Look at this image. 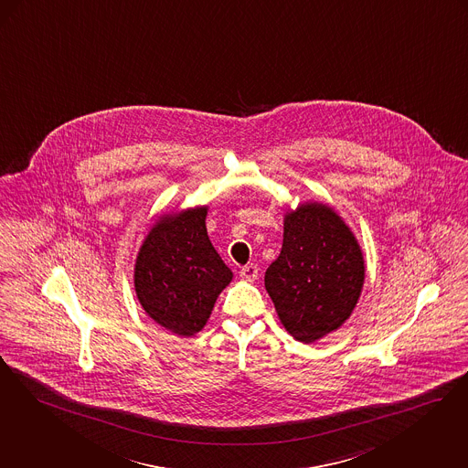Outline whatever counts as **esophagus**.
<instances>
[{"label":"esophagus","instance_id":"obj_1","mask_svg":"<svg viewBox=\"0 0 468 468\" xmlns=\"http://www.w3.org/2000/svg\"><path fill=\"white\" fill-rule=\"evenodd\" d=\"M240 277L245 282H254L258 279V264H247L240 270Z\"/></svg>","mask_w":468,"mask_h":468}]
</instances>
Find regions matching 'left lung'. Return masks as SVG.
<instances>
[{
    "label": "left lung",
    "instance_id": "obj_1",
    "mask_svg": "<svg viewBox=\"0 0 468 468\" xmlns=\"http://www.w3.org/2000/svg\"><path fill=\"white\" fill-rule=\"evenodd\" d=\"M364 279L362 249L335 207L310 200L283 214L264 287L291 336L308 345L335 333L354 314Z\"/></svg>",
    "mask_w": 468,
    "mask_h": 468
}]
</instances>
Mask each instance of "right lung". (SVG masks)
<instances>
[{"mask_svg":"<svg viewBox=\"0 0 468 468\" xmlns=\"http://www.w3.org/2000/svg\"><path fill=\"white\" fill-rule=\"evenodd\" d=\"M208 206L164 214L151 226L133 266L137 300L172 335L204 329L214 303L233 279L207 235Z\"/></svg>","mask_w":468,"mask_h":468,"instance_id":"add662e5","label":"right lung"}]
</instances>
